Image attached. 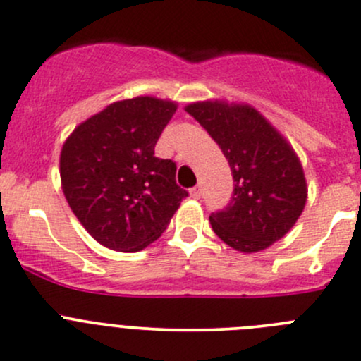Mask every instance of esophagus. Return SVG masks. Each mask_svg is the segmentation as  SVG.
<instances>
[{
    "mask_svg": "<svg viewBox=\"0 0 361 361\" xmlns=\"http://www.w3.org/2000/svg\"><path fill=\"white\" fill-rule=\"evenodd\" d=\"M200 195H202V192H200V187H193L190 190V197H193V199H200Z\"/></svg>",
    "mask_w": 361,
    "mask_h": 361,
    "instance_id": "1",
    "label": "esophagus"
}]
</instances>
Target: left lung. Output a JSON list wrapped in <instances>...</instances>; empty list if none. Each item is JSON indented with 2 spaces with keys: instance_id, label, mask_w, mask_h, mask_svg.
<instances>
[{
  "instance_id": "left-lung-1",
  "label": "left lung",
  "mask_w": 361,
  "mask_h": 361,
  "mask_svg": "<svg viewBox=\"0 0 361 361\" xmlns=\"http://www.w3.org/2000/svg\"><path fill=\"white\" fill-rule=\"evenodd\" d=\"M185 111L218 143L233 174L230 204L209 216L214 233L245 254L270 247L295 225L308 199L294 149L247 104L207 100Z\"/></svg>"
}]
</instances>
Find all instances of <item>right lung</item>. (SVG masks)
<instances>
[{
	"mask_svg": "<svg viewBox=\"0 0 361 361\" xmlns=\"http://www.w3.org/2000/svg\"><path fill=\"white\" fill-rule=\"evenodd\" d=\"M174 112V102L154 97L114 102L63 143V195L98 244L119 252L145 249L188 197L174 180L176 164L154 155Z\"/></svg>",
	"mask_w": 361,
	"mask_h": 361,
	"instance_id": "right-lung-1",
	"label": "right lung"
}]
</instances>
